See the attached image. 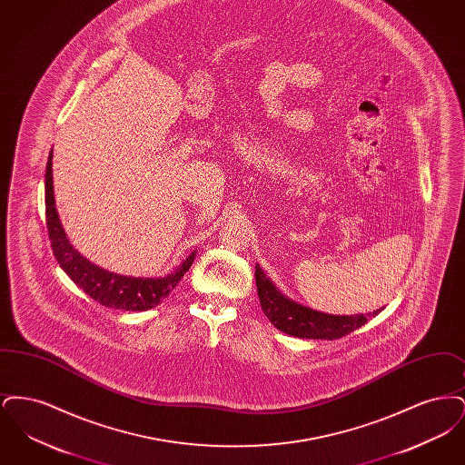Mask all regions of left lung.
Returning a JSON list of instances; mask_svg holds the SVG:
<instances>
[{"label":"left lung","mask_w":465,"mask_h":465,"mask_svg":"<svg viewBox=\"0 0 465 465\" xmlns=\"http://www.w3.org/2000/svg\"><path fill=\"white\" fill-rule=\"evenodd\" d=\"M254 275H256L260 303L266 317L277 330L288 332L291 336L313 338V340H336L364 326L371 317L380 313V310L366 315L364 313H357V315L322 313L291 302L266 279L260 265H256Z\"/></svg>","instance_id":"8db88e82"}]
</instances>
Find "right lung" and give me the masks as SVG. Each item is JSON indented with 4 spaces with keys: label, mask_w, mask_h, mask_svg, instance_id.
Returning a JSON list of instances; mask_svg holds the SVG:
<instances>
[{
    "label": "right lung",
    "mask_w": 465,
    "mask_h": 465,
    "mask_svg": "<svg viewBox=\"0 0 465 465\" xmlns=\"http://www.w3.org/2000/svg\"><path fill=\"white\" fill-rule=\"evenodd\" d=\"M45 214H46V230L61 268L69 275V279L84 289L92 300L110 309L144 312L153 309L162 300H165L173 289L176 288L181 277L190 270L195 260L192 252L176 270L165 277L158 279H143V277H127L108 272L101 266L90 263L67 241L66 232L61 224L55 199H54V179H52V152L46 162L45 173Z\"/></svg>",
    "instance_id": "1"
}]
</instances>
